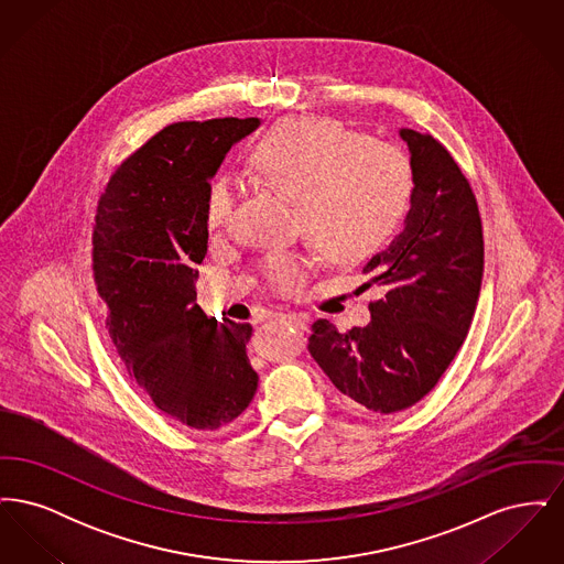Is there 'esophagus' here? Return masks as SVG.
<instances>
[{"mask_svg":"<svg viewBox=\"0 0 564 564\" xmlns=\"http://www.w3.org/2000/svg\"><path fill=\"white\" fill-rule=\"evenodd\" d=\"M274 317H276L279 322L290 323V325H294V327H304V325H306V317L300 315V313H276Z\"/></svg>","mask_w":564,"mask_h":564,"instance_id":"34e87169","label":"esophagus"}]
</instances>
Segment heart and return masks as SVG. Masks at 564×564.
Returning <instances> with one entry per match:
<instances>
[{
	"instance_id": "obj_1",
	"label": "heart",
	"mask_w": 564,
	"mask_h": 564,
	"mask_svg": "<svg viewBox=\"0 0 564 564\" xmlns=\"http://www.w3.org/2000/svg\"><path fill=\"white\" fill-rule=\"evenodd\" d=\"M251 169L295 198L297 230L334 262L375 253L402 221L414 188L400 148L359 139L327 118L283 122L253 148ZM237 196L230 177L209 184L205 219L212 232L228 226ZM313 269V253L281 251L262 262V276L274 292L294 294Z\"/></svg>"
}]
</instances>
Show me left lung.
Returning a JSON list of instances; mask_svg holds the SVG:
<instances>
[{
    "instance_id": "obj_1",
    "label": "left lung",
    "mask_w": 564,
    "mask_h": 564,
    "mask_svg": "<svg viewBox=\"0 0 564 564\" xmlns=\"http://www.w3.org/2000/svg\"><path fill=\"white\" fill-rule=\"evenodd\" d=\"M414 188L403 230L364 272L384 295L372 319L338 332L313 323L308 350L350 405L380 414L421 402L460 349L484 272L476 196L448 150L431 134L400 129ZM370 285V283H368Z\"/></svg>"
}]
</instances>
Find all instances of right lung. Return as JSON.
Here are the masks:
<instances>
[{
	"label": "right lung",
	"instance_id": "right-lung-1",
	"mask_svg": "<svg viewBox=\"0 0 564 564\" xmlns=\"http://www.w3.org/2000/svg\"><path fill=\"white\" fill-rule=\"evenodd\" d=\"M258 127L260 118L164 127L111 175L95 217L93 270L109 336L152 402L192 430L232 423L258 389L251 325L217 322L196 304L209 182Z\"/></svg>",
	"mask_w": 564,
	"mask_h": 564
}]
</instances>
